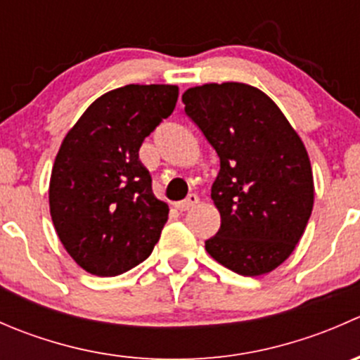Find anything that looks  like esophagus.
<instances>
[{"label":"esophagus","instance_id":"obj_1","mask_svg":"<svg viewBox=\"0 0 360 360\" xmlns=\"http://www.w3.org/2000/svg\"><path fill=\"white\" fill-rule=\"evenodd\" d=\"M198 200H200V198H198V195L191 193V195H188L184 200L176 202V209L181 210V212H183V210H190V209H193L195 205H197Z\"/></svg>","mask_w":360,"mask_h":360}]
</instances>
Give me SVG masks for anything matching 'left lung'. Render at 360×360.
Instances as JSON below:
<instances>
[{"mask_svg": "<svg viewBox=\"0 0 360 360\" xmlns=\"http://www.w3.org/2000/svg\"><path fill=\"white\" fill-rule=\"evenodd\" d=\"M183 103L221 165L210 188L221 228L205 250L238 275L270 274L291 256L314 209L303 141L277 104L245 83L193 86Z\"/></svg>", "mask_w": 360, "mask_h": 360, "instance_id": "1", "label": "left lung"}]
</instances>
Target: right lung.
Wrapping results in <instances>:
<instances>
[{
    "label": "right lung",
    "instance_id": "obj_1",
    "mask_svg": "<svg viewBox=\"0 0 360 360\" xmlns=\"http://www.w3.org/2000/svg\"><path fill=\"white\" fill-rule=\"evenodd\" d=\"M176 85H125L94 101L52 167L50 216L69 256L115 277L143 263L169 219L139 160L143 141L177 103Z\"/></svg>",
    "mask_w": 360,
    "mask_h": 360
}]
</instances>
